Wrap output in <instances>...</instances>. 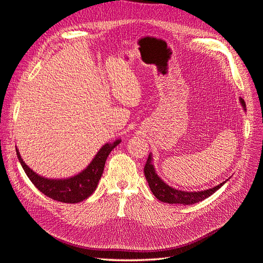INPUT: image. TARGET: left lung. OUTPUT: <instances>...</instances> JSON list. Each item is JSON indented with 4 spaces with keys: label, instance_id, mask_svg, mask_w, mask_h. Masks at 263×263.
Wrapping results in <instances>:
<instances>
[{
    "label": "left lung",
    "instance_id": "obj_1",
    "mask_svg": "<svg viewBox=\"0 0 263 263\" xmlns=\"http://www.w3.org/2000/svg\"><path fill=\"white\" fill-rule=\"evenodd\" d=\"M240 104L246 110V104L242 98H239ZM144 175H145L146 180L148 182L149 189L153 192L154 196L164 203H169V204H183V205H190L194 204V203L201 202L204 199H208L210 196H212L215 191H217L222 185L227 181H223L218 185H215L214 188L202 190V191H182L175 189L171 185L167 184L163 181L162 178H160L153 165V157L152 154L148 155L147 162L144 167Z\"/></svg>",
    "mask_w": 263,
    "mask_h": 263
}]
</instances>
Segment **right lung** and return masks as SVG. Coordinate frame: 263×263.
I'll return each instance as SVG.
<instances>
[{"label":"right lung","instance_id":"obj_1","mask_svg":"<svg viewBox=\"0 0 263 263\" xmlns=\"http://www.w3.org/2000/svg\"><path fill=\"white\" fill-rule=\"evenodd\" d=\"M120 142L121 140L119 139L111 143H106L97 152L95 157L91 159V162L85 169L72 177L63 178V179L61 178L51 179V178L38 175L24 162L17 147H16V154H17L20 163L28 176L29 180L35 184V187L39 191L55 201L63 203H79L90 197L92 192L96 190L104 173L106 159L110 152L117 145H119Z\"/></svg>","mask_w":263,"mask_h":263}]
</instances>
